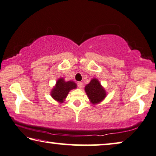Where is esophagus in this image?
<instances>
[{
    "instance_id": "esophagus-1",
    "label": "esophagus",
    "mask_w": 156,
    "mask_h": 156,
    "mask_svg": "<svg viewBox=\"0 0 156 156\" xmlns=\"http://www.w3.org/2000/svg\"><path fill=\"white\" fill-rule=\"evenodd\" d=\"M77 84H78V86L79 88H82V87H83V83L82 82H78Z\"/></svg>"
}]
</instances>
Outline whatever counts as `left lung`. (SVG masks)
Returning a JSON list of instances; mask_svg holds the SVG:
<instances>
[{
  "instance_id": "8db88e82",
  "label": "left lung",
  "mask_w": 156,
  "mask_h": 156,
  "mask_svg": "<svg viewBox=\"0 0 156 156\" xmlns=\"http://www.w3.org/2000/svg\"><path fill=\"white\" fill-rule=\"evenodd\" d=\"M85 91L90 103L93 105L98 104L102 102L107 96L105 88L96 78L91 79L90 83L86 85Z\"/></svg>"
}]
</instances>
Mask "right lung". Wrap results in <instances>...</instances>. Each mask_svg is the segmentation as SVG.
Returning a JSON list of instances; mask_svg holds the SVG:
<instances>
[{"label": "right lung", "instance_id": "1", "mask_svg": "<svg viewBox=\"0 0 156 156\" xmlns=\"http://www.w3.org/2000/svg\"><path fill=\"white\" fill-rule=\"evenodd\" d=\"M77 88V85L72 80L65 81L63 78L58 79L55 85L51 91V96L58 103H62L71 90Z\"/></svg>", "mask_w": 156, "mask_h": 156}]
</instances>
